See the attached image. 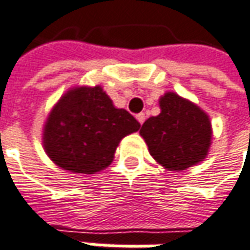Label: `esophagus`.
<instances>
[{
	"label": "esophagus",
	"mask_w": 250,
	"mask_h": 250,
	"mask_svg": "<svg viewBox=\"0 0 250 250\" xmlns=\"http://www.w3.org/2000/svg\"><path fill=\"white\" fill-rule=\"evenodd\" d=\"M145 119H146V116H145V113H142V112H141V113H138V115H137V120H138V122H139V123H141V125H142V123L145 122Z\"/></svg>",
	"instance_id": "esophagus-1"
}]
</instances>
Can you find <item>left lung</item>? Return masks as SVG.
I'll list each match as a JSON object with an SVG mask.
<instances>
[{
  "label": "left lung",
  "instance_id": "obj_1",
  "mask_svg": "<svg viewBox=\"0 0 250 250\" xmlns=\"http://www.w3.org/2000/svg\"><path fill=\"white\" fill-rule=\"evenodd\" d=\"M160 108V115L147 119L139 130L154 160L169 171L203 161L212 137L208 115L175 93L161 97Z\"/></svg>",
  "mask_w": 250,
  "mask_h": 250
}]
</instances>
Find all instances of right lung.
<instances>
[{
  "instance_id": "right-lung-1",
  "label": "right lung",
  "mask_w": 250,
  "mask_h": 250,
  "mask_svg": "<svg viewBox=\"0 0 250 250\" xmlns=\"http://www.w3.org/2000/svg\"><path fill=\"white\" fill-rule=\"evenodd\" d=\"M137 119L113 106L100 86L69 90L50 112L43 131L47 156L75 174H96L113 160L119 142L138 131Z\"/></svg>"
}]
</instances>
